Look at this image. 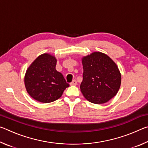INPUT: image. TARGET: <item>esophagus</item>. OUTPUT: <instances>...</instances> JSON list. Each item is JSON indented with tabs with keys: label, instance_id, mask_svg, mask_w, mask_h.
<instances>
[{
	"label": "esophagus",
	"instance_id": "1",
	"mask_svg": "<svg viewBox=\"0 0 148 148\" xmlns=\"http://www.w3.org/2000/svg\"><path fill=\"white\" fill-rule=\"evenodd\" d=\"M71 86H76V85H77V82L76 79H74L73 81H72L71 83Z\"/></svg>",
	"mask_w": 148,
	"mask_h": 148
}]
</instances>
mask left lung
<instances>
[{
    "instance_id": "left-lung-1",
    "label": "left lung",
    "mask_w": 148,
    "mask_h": 148,
    "mask_svg": "<svg viewBox=\"0 0 148 148\" xmlns=\"http://www.w3.org/2000/svg\"><path fill=\"white\" fill-rule=\"evenodd\" d=\"M82 94L94 104H103L117 94L121 86V74L116 64L101 52H94L82 59Z\"/></svg>"
}]
</instances>
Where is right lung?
<instances>
[{
  "instance_id": "right-lung-1",
  "label": "right lung",
  "mask_w": 148,
  "mask_h": 148,
  "mask_svg": "<svg viewBox=\"0 0 148 148\" xmlns=\"http://www.w3.org/2000/svg\"><path fill=\"white\" fill-rule=\"evenodd\" d=\"M57 60L45 53L35 59L29 67L25 76L27 92L34 100L48 103L56 101L69 84L56 69Z\"/></svg>"
}]
</instances>
